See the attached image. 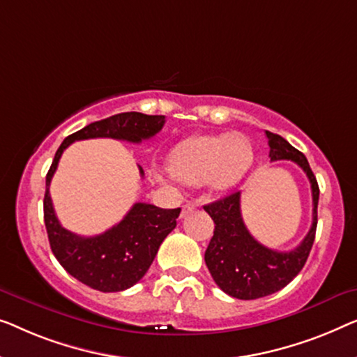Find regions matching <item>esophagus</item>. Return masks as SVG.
Masks as SVG:
<instances>
[{
  "mask_svg": "<svg viewBox=\"0 0 357 357\" xmlns=\"http://www.w3.org/2000/svg\"><path fill=\"white\" fill-rule=\"evenodd\" d=\"M196 209V204L195 203H185L182 206V213H180V217H187L191 211Z\"/></svg>",
  "mask_w": 357,
  "mask_h": 357,
  "instance_id": "obj_1",
  "label": "esophagus"
}]
</instances>
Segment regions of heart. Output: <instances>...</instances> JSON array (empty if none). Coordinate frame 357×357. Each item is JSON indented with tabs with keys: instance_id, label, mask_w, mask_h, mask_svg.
<instances>
[{
	"instance_id": "obj_1",
	"label": "heart",
	"mask_w": 357,
	"mask_h": 357,
	"mask_svg": "<svg viewBox=\"0 0 357 357\" xmlns=\"http://www.w3.org/2000/svg\"><path fill=\"white\" fill-rule=\"evenodd\" d=\"M252 144L243 133L201 135L174 148L169 169L185 183L204 182L213 191L235 187L252 162Z\"/></svg>"
}]
</instances>
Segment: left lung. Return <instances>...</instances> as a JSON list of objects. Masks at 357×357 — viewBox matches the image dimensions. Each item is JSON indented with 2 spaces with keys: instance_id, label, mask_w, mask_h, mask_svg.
<instances>
[{
  "instance_id": "left-lung-1",
  "label": "left lung",
  "mask_w": 357,
  "mask_h": 357,
  "mask_svg": "<svg viewBox=\"0 0 357 357\" xmlns=\"http://www.w3.org/2000/svg\"><path fill=\"white\" fill-rule=\"evenodd\" d=\"M271 161H293L306 172L312 190V225L304 240L291 251H275L261 245L246 229L241 217V193H231L204 211L214 220V235L204 252V261L222 291L238 299H257L282 290L301 272L314 245L317 229L319 185L306 156L285 138L266 132Z\"/></svg>"
}]
</instances>
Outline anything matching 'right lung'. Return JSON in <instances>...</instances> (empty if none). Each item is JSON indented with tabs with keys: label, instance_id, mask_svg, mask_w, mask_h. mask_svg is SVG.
<instances>
[{
	"label": "right lung",
	"instance_id": "obj_1",
	"mask_svg": "<svg viewBox=\"0 0 357 357\" xmlns=\"http://www.w3.org/2000/svg\"><path fill=\"white\" fill-rule=\"evenodd\" d=\"M164 123V116H146L142 112H121L93 122L61 143L46 174L43 213L51 251L72 277L93 290L122 291L140 282L153 264L161 243L177 225L180 208L161 209L154 204L135 203L127 215L105 234L80 236L59 224L50 196L51 178L70 143L89 138L140 143L161 132ZM138 169L143 177V169L140 166Z\"/></svg>",
	"mask_w": 357,
	"mask_h": 357
}]
</instances>
